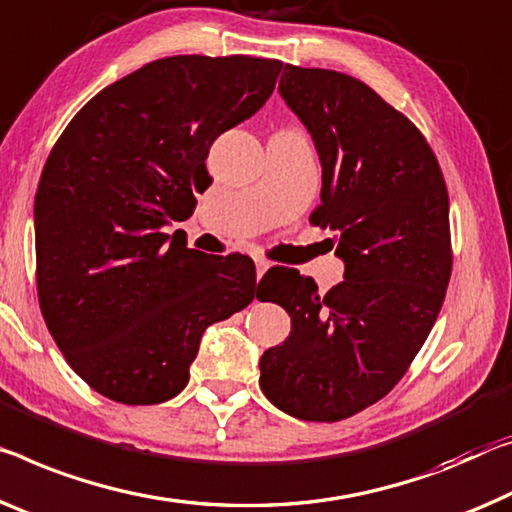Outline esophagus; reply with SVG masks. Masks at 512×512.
Listing matches in <instances>:
<instances>
[{"instance_id":"34e87169","label":"esophagus","mask_w":512,"mask_h":512,"mask_svg":"<svg viewBox=\"0 0 512 512\" xmlns=\"http://www.w3.org/2000/svg\"><path fill=\"white\" fill-rule=\"evenodd\" d=\"M267 270H270V261H265V258H256V277L261 279Z\"/></svg>"}]
</instances>
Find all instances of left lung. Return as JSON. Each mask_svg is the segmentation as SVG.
Listing matches in <instances>:
<instances>
[{
    "mask_svg": "<svg viewBox=\"0 0 512 512\" xmlns=\"http://www.w3.org/2000/svg\"><path fill=\"white\" fill-rule=\"evenodd\" d=\"M279 93L316 144L311 224L338 233L345 279L320 295L283 272L293 327L263 352L261 389L295 419L332 423L387 396L426 343L453 267L448 192L426 137L371 86L286 64Z\"/></svg>",
    "mask_w": 512,
    "mask_h": 512,
    "instance_id": "obj_1",
    "label": "left lung"
}]
</instances>
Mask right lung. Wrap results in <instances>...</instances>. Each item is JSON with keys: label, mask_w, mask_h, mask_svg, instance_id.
Instances as JSON below:
<instances>
[{"label": "right lung", "mask_w": 512, "mask_h": 512, "mask_svg": "<svg viewBox=\"0 0 512 512\" xmlns=\"http://www.w3.org/2000/svg\"><path fill=\"white\" fill-rule=\"evenodd\" d=\"M281 61L157 59L75 114L38 183L36 283L70 368L123 405L174 398L212 322L254 300L247 256H206L162 229L194 212L222 132L272 96Z\"/></svg>", "instance_id": "add662e5"}]
</instances>
